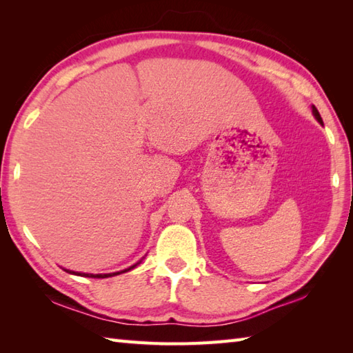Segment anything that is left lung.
<instances>
[{"mask_svg":"<svg viewBox=\"0 0 353 353\" xmlns=\"http://www.w3.org/2000/svg\"><path fill=\"white\" fill-rule=\"evenodd\" d=\"M312 115H314V118H316L317 119V121L321 124V125H323V119H321V117H320V114H319V110H317V108L316 106H314V104H312Z\"/></svg>","mask_w":353,"mask_h":353,"instance_id":"8db88e82","label":"left lung"}]
</instances>
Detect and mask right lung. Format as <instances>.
I'll return each instance as SVG.
<instances>
[{
	"instance_id": "obj_1",
	"label": "right lung",
	"mask_w": 353,
	"mask_h": 353,
	"mask_svg": "<svg viewBox=\"0 0 353 353\" xmlns=\"http://www.w3.org/2000/svg\"><path fill=\"white\" fill-rule=\"evenodd\" d=\"M142 262V259L139 261V262H137V264L134 265H132V267H129V268H125V270H121V272H115V273H104V274H92V273H80V272H72V270H65V272H68L70 274H76V276H85V277H97V279H104V277H112V276H118V274H121V273H125V272H130V270H133L134 267L137 265H139Z\"/></svg>"
}]
</instances>
